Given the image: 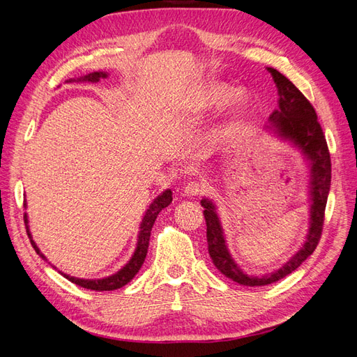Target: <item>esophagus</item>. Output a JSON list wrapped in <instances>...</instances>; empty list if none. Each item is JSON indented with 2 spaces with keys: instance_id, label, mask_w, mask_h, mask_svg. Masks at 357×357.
Here are the masks:
<instances>
[{
  "instance_id": "esophagus-1",
  "label": "esophagus",
  "mask_w": 357,
  "mask_h": 357,
  "mask_svg": "<svg viewBox=\"0 0 357 357\" xmlns=\"http://www.w3.org/2000/svg\"><path fill=\"white\" fill-rule=\"evenodd\" d=\"M202 190H204V186L201 185V183L193 180V181H189L185 186V195L186 197H198V195H201Z\"/></svg>"
}]
</instances>
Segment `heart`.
Segmentation results:
<instances>
[{"mask_svg":"<svg viewBox=\"0 0 357 357\" xmlns=\"http://www.w3.org/2000/svg\"><path fill=\"white\" fill-rule=\"evenodd\" d=\"M232 93V89L229 88L228 84L225 83H210L208 86L199 92L198 95V102L202 107H213V105H219L222 104L225 100H228ZM232 114L238 116L243 113V110L245 109V98L243 93H235L232 96Z\"/></svg>","mask_w":357,"mask_h":357,"instance_id":"obj_1","label":"heart"}]
</instances>
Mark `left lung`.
<instances>
[{
    "label": "left lung",
    "mask_w": 357,
    "mask_h": 357,
    "mask_svg": "<svg viewBox=\"0 0 357 357\" xmlns=\"http://www.w3.org/2000/svg\"><path fill=\"white\" fill-rule=\"evenodd\" d=\"M273 74V79L278 88V110H275L269 121L280 137L294 142L302 152L312 162L311 165V225L307 235V241L301 250L290 261L280 268L278 271L264 277H248L234 262L228 248H226L223 232L215 208L211 201L201 199L205 208L204 215L207 222V243L208 253L214 266L228 278L243 286H266L284 278L294 273L305 259L312 255L320 241L323 222H325V210L331 189V155L325 134L317 121L314 107L305 98L296 86L286 75L275 68H268Z\"/></svg>",
    "instance_id": "1"
}]
</instances>
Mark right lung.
<instances>
[{
	"label": "right lung",
	"mask_w": 357,
	"mask_h": 357,
	"mask_svg": "<svg viewBox=\"0 0 357 357\" xmlns=\"http://www.w3.org/2000/svg\"><path fill=\"white\" fill-rule=\"evenodd\" d=\"M104 79L107 77L105 73H91L88 75H84V77L79 79L82 82H100V79ZM172 201V192L168 189L165 190L162 195H159L153 204L150 205L144 219L142 222V226H139V235H138V244H137V248H135V253L132 256L131 261H129L121 271H117L116 274L110 275V277H105V278H101V280H83V278H75V277H70L67 274H62L63 277H66L67 280H70L71 283L77 284L80 287H84V289H91V290H98V291H102V290H114V289H121L123 287L125 284H128L131 280L135 277V274L139 271V268H142V265L144 264V259H146V255H147V248H149V240H150V231H152L153 228V223L158 218V214L164 210L165 207H168V205L171 204ZM25 205V204H24ZM24 220H25V225H26V234L29 236V241H31V245L34 247V250L37 252V255H40L43 259H46L45 255H41V252L38 250V247L36 245L34 240H32V236L29 234V229H28V219H26V214L24 215Z\"/></svg>",
	"instance_id": "obj_1"
}]
</instances>
